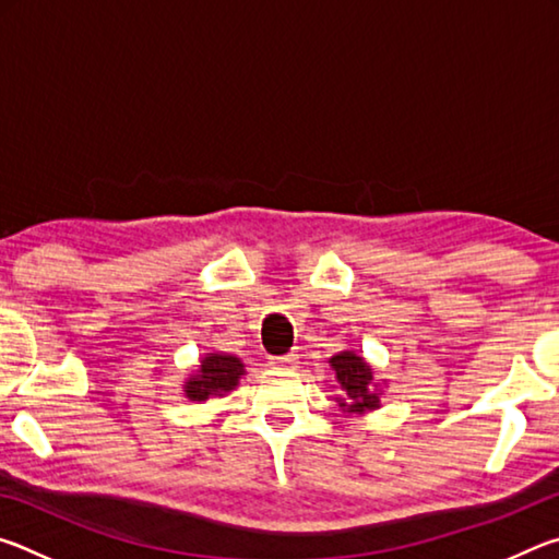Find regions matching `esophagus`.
<instances>
[{
    "instance_id": "obj_1",
    "label": "esophagus",
    "mask_w": 559,
    "mask_h": 559,
    "mask_svg": "<svg viewBox=\"0 0 559 559\" xmlns=\"http://www.w3.org/2000/svg\"><path fill=\"white\" fill-rule=\"evenodd\" d=\"M269 365L276 367V370H296L298 367V355H281V357H269Z\"/></svg>"
}]
</instances>
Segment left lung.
<instances>
[{"label": "left lung", "instance_id": "1", "mask_svg": "<svg viewBox=\"0 0 559 559\" xmlns=\"http://www.w3.org/2000/svg\"><path fill=\"white\" fill-rule=\"evenodd\" d=\"M330 365H333L337 382L345 392L343 406H347L349 412H367L380 404V396L374 392L372 370L362 357H357L355 353H340L330 359Z\"/></svg>", "mask_w": 559, "mask_h": 559}]
</instances>
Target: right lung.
<instances>
[{"mask_svg":"<svg viewBox=\"0 0 559 559\" xmlns=\"http://www.w3.org/2000/svg\"><path fill=\"white\" fill-rule=\"evenodd\" d=\"M243 374V365L239 357L231 355H206L202 359L200 374L189 377L185 392L189 400L204 402L212 394H222L234 390L239 384V377Z\"/></svg>","mask_w":559,"mask_h":559,"instance_id":"1","label":"right lung"}]
</instances>
